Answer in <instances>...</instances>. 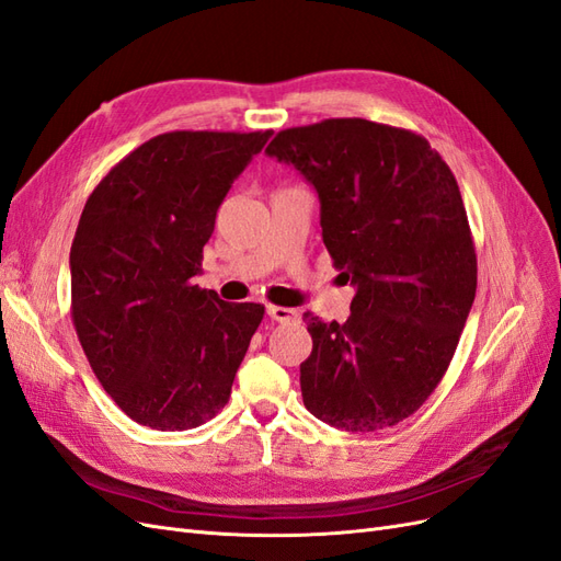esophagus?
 Here are the masks:
<instances>
[{"mask_svg": "<svg viewBox=\"0 0 561 561\" xmlns=\"http://www.w3.org/2000/svg\"><path fill=\"white\" fill-rule=\"evenodd\" d=\"M266 313L271 320H278V322H293L299 318V313L295 309H287V307H276V304H268Z\"/></svg>", "mask_w": 561, "mask_h": 561, "instance_id": "1", "label": "esophagus"}]
</instances>
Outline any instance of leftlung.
Here are the masks:
<instances>
[{"label": "left lung", "mask_w": 561, "mask_h": 561, "mask_svg": "<svg viewBox=\"0 0 561 561\" xmlns=\"http://www.w3.org/2000/svg\"><path fill=\"white\" fill-rule=\"evenodd\" d=\"M266 154L316 186L322 243L355 285L346 322L304 313V404L351 433L396 426L443 381L478 290L456 178L423 135L355 116L285 128Z\"/></svg>", "instance_id": "1"}]
</instances>
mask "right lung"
I'll return each mask as SVG.
<instances>
[{
	"mask_svg": "<svg viewBox=\"0 0 561 561\" xmlns=\"http://www.w3.org/2000/svg\"><path fill=\"white\" fill-rule=\"evenodd\" d=\"M271 130L157 135L98 182L70 250L72 322L98 381L133 421L186 431L231 396L262 304L201 290L203 245Z\"/></svg>",
	"mask_w": 561,
	"mask_h": 561,
	"instance_id": "add662e5",
	"label": "right lung"
}]
</instances>
